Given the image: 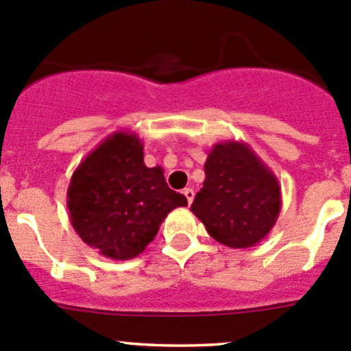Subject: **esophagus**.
<instances>
[{
	"label": "esophagus",
	"mask_w": 351,
	"mask_h": 351,
	"mask_svg": "<svg viewBox=\"0 0 351 351\" xmlns=\"http://www.w3.org/2000/svg\"><path fill=\"white\" fill-rule=\"evenodd\" d=\"M183 195L186 197V200H189V204H192L193 198H195V192H193L192 189H185V190H183Z\"/></svg>",
	"instance_id": "34e87169"
}]
</instances>
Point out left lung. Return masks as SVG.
Wrapping results in <instances>:
<instances>
[{"mask_svg": "<svg viewBox=\"0 0 351 351\" xmlns=\"http://www.w3.org/2000/svg\"><path fill=\"white\" fill-rule=\"evenodd\" d=\"M204 186L190 210L217 243L229 247L258 244L282 208L277 176L246 143L228 141L212 147L204 165Z\"/></svg>", "mask_w": 351, "mask_h": 351, "instance_id": "8db88e82", "label": "left lung"}]
</instances>
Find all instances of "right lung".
<instances>
[{"instance_id": "add662e5", "label": "right lung", "mask_w": 351, "mask_h": 351, "mask_svg": "<svg viewBox=\"0 0 351 351\" xmlns=\"http://www.w3.org/2000/svg\"><path fill=\"white\" fill-rule=\"evenodd\" d=\"M143 143L117 130L80 162L67 189L74 231L112 260H130L156 238L166 215L189 202L166 185L161 166L144 165Z\"/></svg>"}]
</instances>
